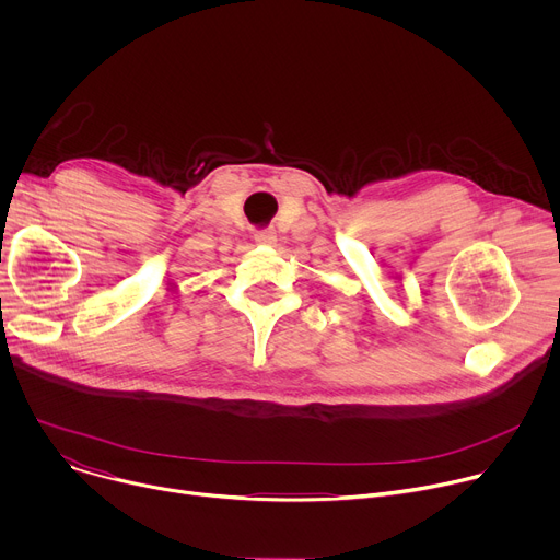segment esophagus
Segmentation results:
<instances>
[{
  "label": "esophagus",
  "instance_id": "34e87169",
  "mask_svg": "<svg viewBox=\"0 0 560 560\" xmlns=\"http://www.w3.org/2000/svg\"><path fill=\"white\" fill-rule=\"evenodd\" d=\"M255 242L264 244V246H272L277 242V232L272 228H264L255 232Z\"/></svg>",
  "mask_w": 560,
  "mask_h": 560
}]
</instances>
